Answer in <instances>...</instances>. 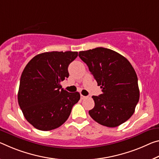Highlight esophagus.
<instances>
[{"instance_id": "obj_1", "label": "esophagus", "mask_w": 159, "mask_h": 159, "mask_svg": "<svg viewBox=\"0 0 159 159\" xmlns=\"http://www.w3.org/2000/svg\"><path fill=\"white\" fill-rule=\"evenodd\" d=\"M88 96H84V95H80V99L81 100H84V99H85V98H87Z\"/></svg>"}]
</instances>
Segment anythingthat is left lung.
<instances>
[{
	"label": "left lung",
	"instance_id": "obj_1",
	"mask_svg": "<svg viewBox=\"0 0 159 159\" xmlns=\"http://www.w3.org/2000/svg\"><path fill=\"white\" fill-rule=\"evenodd\" d=\"M79 56L102 89V94L92 97L95 106L89 110L90 117L108 127H116L129 120L139 100L137 75L129 61L103 47L80 52Z\"/></svg>",
	"mask_w": 159,
	"mask_h": 159
}]
</instances>
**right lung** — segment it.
<instances>
[{
	"instance_id": "1",
	"label": "right lung",
	"mask_w": 159,
	"mask_h": 159,
	"mask_svg": "<svg viewBox=\"0 0 159 159\" xmlns=\"http://www.w3.org/2000/svg\"><path fill=\"white\" fill-rule=\"evenodd\" d=\"M77 52H51L32 58L22 71L17 100L27 122L36 129L49 131L66 122L79 92L69 93L60 82L69 77V65Z\"/></svg>"
}]
</instances>
